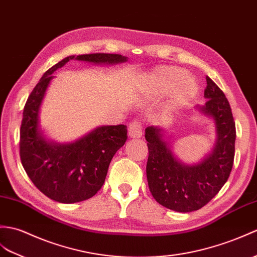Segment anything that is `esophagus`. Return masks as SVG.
<instances>
[{
    "instance_id": "obj_1",
    "label": "esophagus",
    "mask_w": 257,
    "mask_h": 257,
    "mask_svg": "<svg viewBox=\"0 0 257 257\" xmlns=\"http://www.w3.org/2000/svg\"><path fill=\"white\" fill-rule=\"evenodd\" d=\"M128 133L131 138H139L142 136V124L138 120H134L129 123Z\"/></svg>"
}]
</instances>
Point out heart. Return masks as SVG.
Here are the masks:
<instances>
[{"mask_svg":"<svg viewBox=\"0 0 257 257\" xmlns=\"http://www.w3.org/2000/svg\"><path fill=\"white\" fill-rule=\"evenodd\" d=\"M152 85L160 94L173 91L171 108H176L192 100L198 91L196 82L188 77L186 71L177 67H164L152 76Z\"/></svg>","mask_w":257,"mask_h":257,"instance_id":"obj_1","label":"heart"}]
</instances>
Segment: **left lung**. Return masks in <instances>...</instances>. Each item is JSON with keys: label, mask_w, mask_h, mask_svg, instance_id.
Returning <instances> with one entry per match:
<instances>
[{"label": "left lung", "mask_w": 257, "mask_h": 257, "mask_svg": "<svg viewBox=\"0 0 257 257\" xmlns=\"http://www.w3.org/2000/svg\"><path fill=\"white\" fill-rule=\"evenodd\" d=\"M206 105L200 110L216 122L217 145L212 153L194 166L181 164L162 139L161 129L148 127L149 189L160 205L178 212L198 210L207 205L228 181L235 151V122L224 93L206 77Z\"/></svg>", "instance_id": "8db88e82"}]
</instances>
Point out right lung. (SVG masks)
I'll list each match as a JSON object with an SVG mask.
<instances>
[{
    "label": "right lung",
    "mask_w": 257,
    "mask_h": 257,
    "mask_svg": "<svg viewBox=\"0 0 257 257\" xmlns=\"http://www.w3.org/2000/svg\"><path fill=\"white\" fill-rule=\"evenodd\" d=\"M74 56L47 70L24 107L20 135V156L28 177L41 193L59 202L72 204L91 198L103 186L112 157L127 140V126H104L74 143L51 145L38 130V112L52 73ZM76 60L118 63L127 58L117 53H88Z\"/></svg>",
    "instance_id": "obj_1"
}]
</instances>
